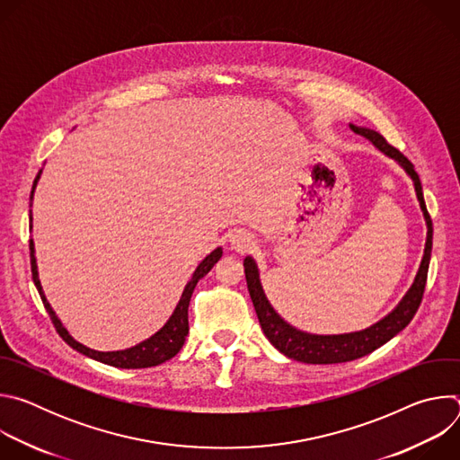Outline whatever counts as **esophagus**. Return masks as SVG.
Instances as JSON below:
<instances>
[{
	"label": "esophagus",
	"instance_id": "obj_1",
	"mask_svg": "<svg viewBox=\"0 0 460 460\" xmlns=\"http://www.w3.org/2000/svg\"><path fill=\"white\" fill-rule=\"evenodd\" d=\"M229 243L231 249H234L236 252H247L254 245V238L243 229H234L229 233Z\"/></svg>",
	"mask_w": 460,
	"mask_h": 460
}]
</instances>
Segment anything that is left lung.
<instances>
[{
	"mask_svg": "<svg viewBox=\"0 0 460 460\" xmlns=\"http://www.w3.org/2000/svg\"><path fill=\"white\" fill-rule=\"evenodd\" d=\"M351 130L366 140H369L380 153L385 156L395 160L413 180L417 199L428 226V236H426V247H424V256L420 261L419 273L415 277L413 286L410 291L404 295V298L399 302V305L393 309L389 314H385L382 320L376 323L366 327L362 332H353V333H344V335H313L296 330L291 323H288L270 304L264 288L260 284V275L256 261L251 256L243 258V270H245V280H247V289L254 305V311L258 314V322L261 325V332L268 337V341L286 357L304 362V364H341V362H349L357 360L360 357L369 355L371 351L378 349L384 346L387 341H391L397 333H401L404 327L411 322L415 316L422 295L426 289V279H428V268H429V258H431V242H433V224L429 218V213L426 209L424 202V194H422V185L420 178L413 167V164L393 146H389L382 135H378L373 128L358 127L349 123Z\"/></svg>",
	"mask_w": 460,
	"mask_h": 460,
	"instance_id": "left-lung-1",
	"label": "left lung"
}]
</instances>
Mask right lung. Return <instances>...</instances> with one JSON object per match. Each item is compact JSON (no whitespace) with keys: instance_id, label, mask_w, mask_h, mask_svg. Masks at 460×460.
<instances>
[{"instance_id":"obj_1","label":"right lung","mask_w":460,"mask_h":460,"mask_svg":"<svg viewBox=\"0 0 460 460\" xmlns=\"http://www.w3.org/2000/svg\"><path fill=\"white\" fill-rule=\"evenodd\" d=\"M41 176V171L38 172L36 180H34V185H32V192H31V200L34 196V189L38 185V180ZM31 229H32V215H31ZM29 247H31V270H32V280H34V286L43 300V305L56 327V332L59 333V337L67 342L73 349H76L78 353L89 357V358H94L98 362H103L107 366H112V367H121V369H140V367H153V366H158V364H164L165 360L172 358L183 346L185 342V337L189 333V320H187V309H189V302H190V296H192V291L196 288V284H199L200 279H204L211 270L213 266L217 264V261L222 258V247H217L211 254H208L199 268L194 270L190 280L187 282L181 296H180V302L176 304L172 314L169 316V320L164 323V327L160 332H156L153 337H149L147 341L128 348V349H121V351H96V349H91L80 342H76L69 332L65 330L63 323L59 322V318L56 316V313L52 311L50 304L47 302L45 295H43V289H41V284H40V279H38V266H36V256H34V242L31 240L29 242Z\"/></svg>"}]
</instances>
